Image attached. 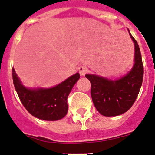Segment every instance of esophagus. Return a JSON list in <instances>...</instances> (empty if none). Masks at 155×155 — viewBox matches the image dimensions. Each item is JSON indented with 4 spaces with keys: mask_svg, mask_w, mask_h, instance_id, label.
Returning a JSON list of instances; mask_svg holds the SVG:
<instances>
[{
    "mask_svg": "<svg viewBox=\"0 0 155 155\" xmlns=\"http://www.w3.org/2000/svg\"><path fill=\"white\" fill-rule=\"evenodd\" d=\"M78 71L81 76H84L88 72V68L85 66H81L78 68Z\"/></svg>",
    "mask_w": 155,
    "mask_h": 155,
    "instance_id": "esophagus-1",
    "label": "esophagus"
}]
</instances>
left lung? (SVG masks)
<instances>
[{
	"instance_id": "1",
	"label": "left lung",
	"mask_w": 155,
	"mask_h": 155,
	"mask_svg": "<svg viewBox=\"0 0 155 155\" xmlns=\"http://www.w3.org/2000/svg\"><path fill=\"white\" fill-rule=\"evenodd\" d=\"M134 42L135 63L130 71L118 80H109L94 74H86L91 82V96L96 110L106 117L125 113L137 100L143 78V66L138 43L129 32Z\"/></svg>"
}]
</instances>
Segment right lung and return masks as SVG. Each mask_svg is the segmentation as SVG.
<instances>
[{"instance_id":"right-lung-1","label":"right lung","mask_w":155,"mask_h":155,"mask_svg":"<svg viewBox=\"0 0 155 155\" xmlns=\"http://www.w3.org/2000/svg\"><path fill=\"white\" fill-rule=\"evenodd\" d=\"M12 78L18 98L30 114L41 120L57 121L67 114V97L80 74L77 73L53 88L37 89L23 86L14 68Z\"/></svg>"}]
</instances>
